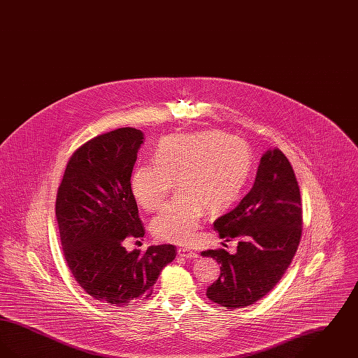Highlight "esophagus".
I'll use <instances>...</instances> for the list:
<instances>
[{"label": "esophagus", "instance_id": "obj_1", "mask_svg": "<svg viewBox=\"0 0 358 358\" xmlns=\"http://www.w3.org/2000/svg\"><path fill=\"white\" fill-rule=\"evenodd\" d=\"M177 254H178V256L184 257V259H196V257H199V255L194 251H192L189 248H178Z\"/></svg>", "mask_w": 358, "mask_h": 358}]
</instances>
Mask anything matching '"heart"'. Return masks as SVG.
<instances>
[{
  "mask_svg": "<svg viewBox=\"0 0 358 358\" xmlns=\"http://www.w3.org/2000/svg\"><path fill=\"white\" fill-rule=\"evenodd\" d=\"M251 166V149L238 136L220 131L166 136L158 142L153 162L136 166L130 189L136 204L152 212L176 181L178 193L154 217L152 231L159 240L187 244L205 208L217 212L238 197Z\"/></svg>",
  "mask_w": 358,
  "mask_h": 358,
  "instance_id": "obj_1",
  "label": "heart"
}]
</instances>
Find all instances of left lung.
Listing matches in <instances>:
<instances>
[{
    "label": "left lung",
    "instance_id": "left-lung-1",
    "mask_svg": "<svg viewBox=\"0 0 358 358\" xmlns=\"http://www.w3.org/2000/svg\"><path fill=\"white\" fill-rule=\"evenodd\" d=\"M213 225L225 241L238 243L234 255L201 252L222 264L206 296L228 310L254 305L286 273L302 235L301 192L287 157L279 149L263 154L252 189Z\"/></svg>",
    "mask_w": 358,
    "mask_h": 358
}]
</instances>
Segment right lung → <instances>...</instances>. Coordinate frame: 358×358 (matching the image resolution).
Listing matches in <instances>:
<instances>
[{
    "instance_id": "add662e5",
    "label": "right lung",
    "mask_w": 358,
    "mask_h": 358,
    "mask_svg": "<svg viewBox=\"0 0 358 358\" xmlns=\"http://www.w3.org/2000/svg\"><path fill=\"white\" fill-rule=\"evenodd\" d=\"M143 133L122 127L95 136L71 155L56 196L63 255L75 280L94 299L124 307L148 299L171 244L126 251L145 235L130 178Z\"/></svg>"
}]
</instances>
